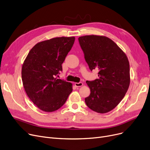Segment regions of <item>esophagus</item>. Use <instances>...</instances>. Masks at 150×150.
I'll use <instances>...</instances> for the list:
<instances>
[{
	"label": "esophagus",
	"instance_id": "34e87169",
	"mask_svg": "<svg viewBox=\"0 0 150 150\" xmlns=\"http://www.w3.org/2000/svg\"><path fill=\"white\" fill-rule=\"evenodd\" d=\"M75 86L76 87H81L82 86H83V83L81 82L80 83H75Z\"/></svg>",
	"mask_w": 150,
	"mask_h": 150
}]
</instances>
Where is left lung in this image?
Returning <instances> with one entry per match:
<instances>
[{
  "label": "left lung",
  "instance_id": "1",
  "mask_svg": "<svg viewBox=\"0 0 150 150\" xmlns=\"http://www.w3.org/2000/svg\"><path fill=\"white\" fill-rule=\"evenodd\" d=\"M84 58L92 71L98 69L99 79L86 81L91 93L86 105L99 113L109 112L124 98L130 84L129 62L126 54L112 40L103 35L79 38Z\"/></svg>",
  "mask_w": 150,
  "mask_h": 150
}]
</instances>
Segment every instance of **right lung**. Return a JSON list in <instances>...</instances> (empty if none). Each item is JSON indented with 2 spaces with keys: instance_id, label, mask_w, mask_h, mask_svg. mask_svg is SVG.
Wrapping results in <instances>:
<instances>
[{
  "instance_id": "right-lung-1",
  "label": "right lung",
  "mask_w": 150,
  "mask_h": 150,
  "mask_svg": "<svg viewBox=\"0 0 150 150\" xmlns=\"http://www.w3.org/2000/svg\"><path fill=\"white\" fill-rule=\"evenodd\" d=\"M75 37H56L37 43L23 64L21 76L30 100L41 110L60 108L72 91V84L55 77L72 47Z\"/></svg>"
}]
</instances>
